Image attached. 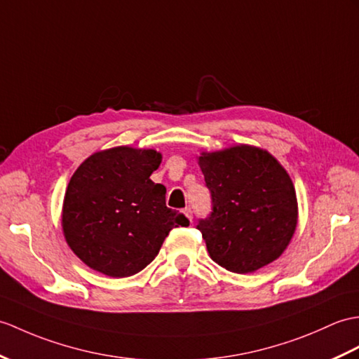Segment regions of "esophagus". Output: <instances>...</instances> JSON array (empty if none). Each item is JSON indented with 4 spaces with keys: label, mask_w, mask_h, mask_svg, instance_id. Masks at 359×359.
Returning a JSON list of instances; mask_svg holds the SVG:
<instances>
[{
    "label": "esophagus",
    "mask_w": 359,
    "mask_h": 359,
    "mask_svg": "<svg viewBox=\"0 0 359 359\" xmlns=\"http://www.w3.org/2000/svg\"><path fill=\"white\" fill-rule=\"evenodd\" d=\"M183 212H185L187 217H188L191 222H193V210H191L189 206H188V208H185V210H183Z\"/></svg>",
    "instance_id": "1"
}]
</instances>
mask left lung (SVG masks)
<instances>
[{
    "label": "left lung",
    "mask_w": 359,
    "mask_h": 359,
    "mask_svg": "<svg viewBox=\"0 0 359 359\" xmlns=\"http://www.w3.org/2000/svg\"><path fill=\"white\" fill-rule=\"evenodd\" d=\"M198 165L211 193V212L197 229L212 260L236 273L277 260L298 217L286 170L268 151L248 145L203 153Z\"/></svg>",
    "instance_id": "1"
}]
</instances>
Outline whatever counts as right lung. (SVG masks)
Segmentation results:
<instances>
[{
  "mask_svg": "<svg viewBox=\"0 0 359 359\" xmlns=\"http://www.w3.org/2000/svg\"><path fill=\"white\" fill-rule=\"evenodd\" d=\"M154 149L118 147L95 153L74 171L65 191L62 229L72 251L108 277H130L154 260L172 228L188 226L166 206V188L149 176Z\"/></svg>",
  "mask_w": 359,
  "mask_h": 359,
  "instance_id": "1",
  "label": "right lung"
}]
</instances>
